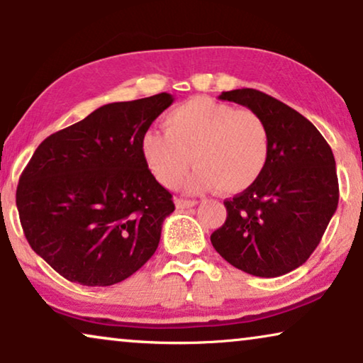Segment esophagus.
<instances>
[{
    "label": "esophagus",
    "mask_w": 363,
    "mask_h": 363,
    "mask_svg": "<svg viewBox=\"0 0 363 363\" xmlns=\"http://www.w3.org/2000/svg\"><path fill=\"white\" fill-rule=\"evenodd\" d=\"M197 204V201H192V199H176V207L177 209H189V207H194Z\"/></svg>",
    "instance_id": "1"
}]
</instances>
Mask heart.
<instances>
[{
    "label": "heart",
    "mask_w": 363,
    "mask_h": 363,
    "mask_svg": "<svg viewBox=\"0 0 363 363\" xmlns=\"http://www.w3.org/2000/svg\"><path fill=\"white\" fill-rule=\"evenodd\" d=\"M164 133L149 129L141 138V154L154 177L176 187L192 162L186 189L217 187L239 194L262 177L270 161V133L265 121L249 109L194 98L176 106L162 119Z\"/></svg>",
    "instance_id": "heart-1"
}]
</instances>
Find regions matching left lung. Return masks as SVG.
Here are the masks:
<instances>
[{"mask_svg": "<svg viewBox=\"0 0 363 363\" xmlns=\"http://www.w3.org/2000/svg\"><path fill=\"white\" fill-rule=\"evenodd\" d=\"M219 99L265 121L270 161L250 189L224 201L227 219L211 242L230 265L255 277L289 274L311 257L337 211L332 149L311 121L262 91L234 89Z\"/></svg>", "mask_w": 363, "mask_h": 363, "instance_id": "obj_1", "label": "left lung"}]
</instances>
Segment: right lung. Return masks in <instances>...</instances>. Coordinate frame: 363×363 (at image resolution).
Returning <instances> with one entry per match:
<instances>
[{
	"label": "right lung",
	"instance_id": "right-lung-1",
	"mask_svg": "<svg viewBox=\"0 0 363 363\" xmlns=\"http://www.w3.org/2000/svg\"><path fill=\"white\" fill-rule=\"evenodd\" d=\"M167 93L101 106L46 138L19 177L16 207L31 249L88 287L128 279L156 252L172 194L144 162L141 138Z\"/></svg>",
	"mask_w": 363,
	"mask_h": 363
}]
</instances>
